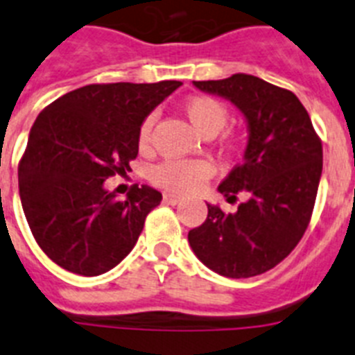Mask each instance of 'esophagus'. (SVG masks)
I'll list each match as a JSON object with an SVG mask.
<instances>
[{"mask_svg": "<svg viewBox=\"0 0 355 355\" xmlns=\"http://www.w3.org/2000/svg\"><path fill=\"white\" fill-rule=\"evenodd\" d=\"M182 200L180 197H177V195H173V193H164V202L166 204H171V206H175V204H178Z\"/></svg>", "mask_w": 355, "mask_h": 355, "instance_id": "obj_1", "label": "esophagus"}]
</instances>
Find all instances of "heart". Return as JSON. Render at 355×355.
<instances>
[{
    "mask_svg": "<svg viewBox=\"0 0 355 355\" xmlns=\"http://www.w3.org/2000/svg\"><path fill=\"white\" fill-rule=\"evenodd\" d=\"M184 112L187 120L193 123V128L207 138L223 131L230 120V111L226 105L213 96L189 98L184 102ZM153 123H155V116L149 114L144 118L142 125L138 129L140 151H148L151 148ZM224 142L227 148L233 146L232 138H226ZM211 175V164L206 160H166L153 169L151 180L162 189L178 193V195H187V193L197 191Z\"/></svg>",
    "mask_w": 355,
    "mask_h": 355,
    "instance_id": "1",
    "label": "heart"
}]
</instances>
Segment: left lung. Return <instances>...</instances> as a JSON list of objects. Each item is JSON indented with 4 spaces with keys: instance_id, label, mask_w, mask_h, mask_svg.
Wrapping results in <instances>:
<instances>
[{
    "instance_id": "1",
    "label": "left lung",
    "mask_w": 355,
    "mask_h": 355,
    "mask_svg": "<svg viewBox=\"0 0 355 355\" xmlns=\"http://www.w3.org/2000/svg\"><path fill=\"white\" fill-rule=\"evenodd\" d=\"M204 93L235 103L248 122L244 160L218 191L246 200L226 213L207 204V218L187 233L209 270L248 279L275 268L292 253L312 218L322 171V144L299 98L252 74L193 82Z\"/></svg>"
}]
</instances>
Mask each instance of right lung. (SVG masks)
I'll return each instance as SVG.
<instances>
[{"label": "right lung", "instance_id": "1", "mask_svg": "<svg viewBox=\"0 0 355 355\" xmlns=\"http://www.w3.org/2000/svg\"><path fill=\"white\" fill-rule=\"evenodd\" d=\"M182 83H91L37 114L19 160V197L37 246L67 272L94 277L131 252L162 195L138 184L125 200L103 182L131 171L138 129Z\"/></svg>", "mask_w": 355, "mask_h": 355}]
</instances>
